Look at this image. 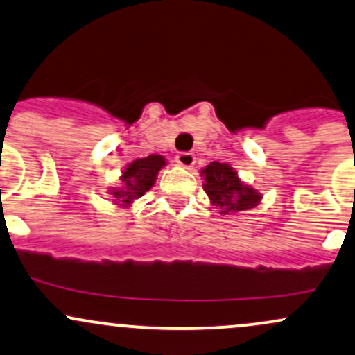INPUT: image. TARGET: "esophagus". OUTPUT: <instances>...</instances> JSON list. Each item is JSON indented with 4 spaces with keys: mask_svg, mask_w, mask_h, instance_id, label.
<instances>
[{
    "mask_svg": "<svg viewBox=\"0 0 355 355\" xmlns=\"http://www.w3.org/2000/svg\"><path fill=\"white\" fill-rule=\"evenodd\" d=\"M177 163L184 168H192L196 165V157H193V153H180L177 155Z\"/></svg>",
    "mask_w": 355,
    "mask_h": 355,
    "instance_id": "34e87169",
    "label": "esophagus"
}]
</instances>
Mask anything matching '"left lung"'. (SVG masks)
<instances>
[{"label": "left lung", "instance_id": "8db88e82", "mask_svg": "<svg viewBox=\"0 0 355 355\" xmlns=\"http://www.w3.org/2000/svg\"><path fill=\"white\" fill-rule=\"evenodd\" d=\"M200 175L204 177V192L220 214L249 210L263 198L254 187L241 180L237 171L227 163L210 162L200 170Z\"/></svg>", "mask_w": 355, "mask_h": 355}]
</instances>
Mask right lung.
Instances as JSON below:
<instances>
[{"label":"right lung","mask_w":355,"mask_h":355,"mask_svg":"<svg viewBox=\"0 0 355 355\" xmlns=\"http://www.w3.org/2000/svg\"><path fill=\"white\" fill-rule=\"evenodd\" d=\"M163 166H166V159L162 155H150L128 163L119 177L121 184L109 187L107 193L112 197V204L119 207H131L136 198L145 196L155 185Z\"/></svg>","instance_id":"right-lung-1"}]
</instances>
